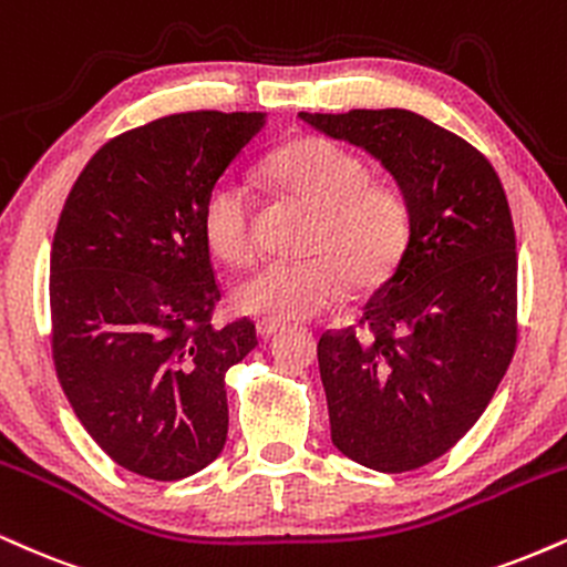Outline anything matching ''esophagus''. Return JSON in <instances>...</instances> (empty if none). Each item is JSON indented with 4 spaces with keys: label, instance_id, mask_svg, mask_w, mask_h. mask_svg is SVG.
I'll return each instance as SVG.
<instances>
[{
    "label": "esophagus",
    "instance_id": "34e87169",
    "mask_svg": "<svg viewBox=\"0 0 567 567\" xmlns=\"http://www.w3.org/2000/svg\"><path fill=\"white\" fill-rule=\"evenodd\" d=\"M277 330H282V322H277V319H258L256 322L258 338H271Z\"/></svg>",
    "mask_w": 567,
    "mask_h": 567
}]
</instances>
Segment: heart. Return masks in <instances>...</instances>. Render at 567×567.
<instances>
[{
	"instance_id": "1",
	"label": "heart",
	"mask_w": 567,
	"mask_h": 567,
	"mask_svg": "<svg viewBox=\"0 0 567 567\" xmlns=\"http://www.w3.org/2000/svg\"><path fill=\"white\" fill-rule=\"evenodd\" d=\"M271 187L317 214L306 261H266L231 290L243 313L264 319H309L332 309L351 285H370L391 269L406 240L404 197L372 184L370 166L336 142L303 140L266 168ZM210 254L227 264L254 256V197L237 179H218L200 214Z\"/></svg>"
}]
</instances>
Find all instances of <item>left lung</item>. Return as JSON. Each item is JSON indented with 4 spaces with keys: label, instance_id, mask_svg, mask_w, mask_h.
<instances>
[{
    "label": "left lung",
    "instance_id": "obj_1",
    "mask_svg": "<svg viewBox=\"0 0 567 567\" xmlns=\"http://www.w3.org/2000/svg\"><path fill=\"white\" fill-rule=\"evenodd\" d=\"M380 161L409 235L357 327L319 338L340 454L406 473L446 454L488 406L517 340V254L507 195L470 142L412 111L298 113Z\"/></svg>",
    "mask_w": 567,
    "mask_h": 567
}]
</instances>
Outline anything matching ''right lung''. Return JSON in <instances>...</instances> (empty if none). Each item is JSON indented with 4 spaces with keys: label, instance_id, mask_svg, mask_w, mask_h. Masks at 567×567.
<instances>
[{
    "label": "right lung",
    "instance_id": "add662e5",
    "mask_svg": "<svg viewBox=\"0 0 567 567\" xmlns=\"http://www.w3.org/2000/svg\"><path fill=\"white\" fill-rule=\"evenodd\" d=\"M266 113H176L102 145L68 195L50 261L52 357L115 465L179 481L221 454L224 374L256 324H210L218 285L200 214Z\"/></svg>",
    "mask_w": 567,
    "mask_h": 567
}]
</instances>
